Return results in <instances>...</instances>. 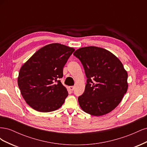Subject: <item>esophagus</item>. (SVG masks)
Segmentation results:
<instances>
[{
	"mask_svg": "<svg viewBox=\"0 0 147 147\" xmlns=\"http://www.w3.org/2000/svg\"><path fill=\"white\" fill-rule=\"evenodd\" d=\"M74 86H69V90H70V91H74Z\"/></svg>",
	"mask_w": 147,
	"mask_h": 147,
	"instance_id": "esophagus-1",
	"label": "esophagus"
}]
</instances>
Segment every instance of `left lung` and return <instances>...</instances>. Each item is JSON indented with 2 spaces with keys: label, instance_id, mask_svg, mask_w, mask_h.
I'll return each instance as SVG.
<instances>
[{
  "label": "left lung",
  "instance_id": "1",
  "mask_svg": "<svg viewBox=\"0 0 147 147\" xmlns=\"http://www.w3.org/2000/svg\"><path fill=\"white\" fill-rule=\"evenodd\" d=\"M74 55L80 61L86 84L78 98L82 109L93 116H102L117 107L126 94L127 73L112 53L97 47L79 48Z\"/></svg>",
  "mask_w": 147,
  "mask_h": 147
}]
</instances>
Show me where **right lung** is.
Here are the masks:
<instances>
[{
  "label": "right lung",
  "mask_w": 147,
  "mask_h": 147,
  "mask_svg": "<svg viewBox=\"0 0 147 147\" xmlns=\"http://www.w3.org/2000/svg\"><path fill=\"white\" fill-rule=\"evenodd\" d=\"M74 51L59 43L49 44L21 67L18 84L26 103L32 109L50 112L64 103L68 92L59 80L63 78L64 67Z\"/></svg>",
  "instance_id": "right-lung-1"
}]
</instances>
